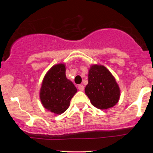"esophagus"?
Returning a JSON list of instances; mask_svg holds the SVG:
<instances>
[{
	"label": "esophagus",
	"instance_id": "obj_1",
	"mask_svg": "<svg viewBox=\"0 0 153 153\" xmlns=\"http://www.w3.org/2000/svg\"><path fill=\"white\" fill-rule=\"evenodd\" d=\"M78 90L79 91H83L84 90V86L82 85H78Z\"/></svg>",
	"mask_w": 153,
	"mask_h": 153
}]
</instances>
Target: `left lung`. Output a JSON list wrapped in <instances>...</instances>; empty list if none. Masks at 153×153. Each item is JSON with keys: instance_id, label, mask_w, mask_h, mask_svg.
Masks as SVG:
<instances>
[{"instance_id": "left-lung-1", "label": "left lung", "mask_w": 153, "mask_h": 153, "mask_svg": "<svg viewBox=\"0 0 153 153\" xmlns=\"http://www.w3.org/2000/svg\"><path fill=\"white\" fill-rule=\"evenodd\" d=\"M85 93L91 103L100 109L114 106L119 101L120 91L111 73L103 65L91 66Z\"/></svg>"}]
</instances>
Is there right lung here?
Here are the masks:
<instances>
[{
    "label": "right lung",
    "mask_w": 153,
    "mask_h": 153,
    "mask_svg": "<svg viewBox=\"0 0 153 153\" xmlns=\"http://www.w3.org/2000/svg\"><path fill=\"white\" fill-rule=\"evenodd\" d=\"M77 88L66 78L65 66L56 65L47 73L40 89V99L47 110L60 114L68 109Z\"/></svg>",
    "instance_id": "obj_1"
}]
</instances>
